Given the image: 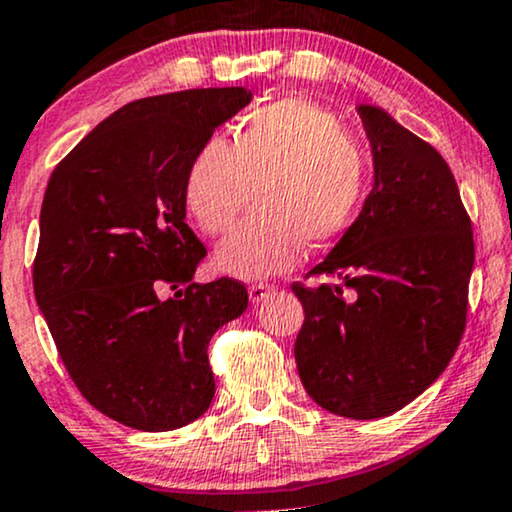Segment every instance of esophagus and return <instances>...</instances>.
I'll use <instances>...</instances> for the list:
<instances>
[{
  "label": "esophagus",
  "instance_id": "34e87169",
  "mask_svg": "<svg viewBox=\"0 0 512 512\" xmlns=\"http://www.w3.org/2000/svg\"><path fill=\"white\" fill-rule=\"evenodd\" d=\"M273 292H276V287H273V285H264V283L250 285V290H248L250 301H253V304H259V301H264V299L269 297V294H273Z\"/></svg>",
  "mask_w": 512,
  "mask_h": 512
}]
</instances>
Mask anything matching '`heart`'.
<instances>
[{
    "instance_id": "b5f03b06",
    "label": "heart",
    "mask_w": 512,
    "mask_h": 512,
    "mask_svg": "<svg viewBox=\"0 0 512 512\" xmlns=\"http://www.w3.org/2000/svg\"><path fill=\"white\" fill-rule=\"evenodd\" d=\"M369 183L357 139L325 106L280 97L243 115L234 143L211 136L187 169L185 201L206 234H222L248 201L257 208L215 250L220 271L266 278L322 248L355 218Z\"/></svg>"
}]
</instances>
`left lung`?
I'll use <instances>...</instances> for the list:
<instances>
[{
    "label": "left lung",
    "instance_id": "8db88e82",
    "mask_svg": "<svg viewBox=\"0 0 512 512\" xmlns=\"http://www.w3.org/2000/svg\"><path fill=\"white\" fill-rule=\"evenodd\" d=\"M357 113L371 143L373 185L357 220L308 271L343 285H292L306 315L294 359L318 406L376 420L420 397L450 364L466 327L475 250L438 150L385 109L359 104Z\"/></svg>",
    "mask_w": 512,
    "mask_h": 512
}]
</instances>
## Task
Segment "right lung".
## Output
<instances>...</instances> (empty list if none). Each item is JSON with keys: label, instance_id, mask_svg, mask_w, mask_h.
<instances>
[{"label": "right lung", "instance_id": "obj_1", "mask_svg": "<svg viewBox=\"0 0 512 512\" xmlns=\"http://www.w3.org/2000/svg\"><path fill=\"white\" fill-rule=\"evenodd\" d=\"M250 99L246 88L136 99L99 122L46 185L37 304L83 397L132 429L171 431L206 413L208 341L248 308L239 280H192L206 248L185 225V178Z\"/></svg>", "mask_w": 512, "mask_h": 512}]
</instances>
